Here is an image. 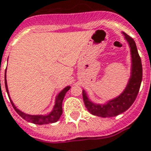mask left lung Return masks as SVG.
I'll use <instances>...</instances> for the list:
<instances>
[{"mask_svg": "<svg viewBox=\"0 0 151 151\" xmlns=\"http://www.w3.org/2000/svg\"><path fill=\"white\" fill-rule=\"evenodd\" d=\"M122 33L130 48L131 68L129 78L123 91L116 97L105 101V104H98L91 101L87 92L83 89L84 104L87 110L93 115L108 118L125 112L133 104L139 92L142 80V60L139 56L134 40L125 32H122Z\"/></svg>", "mask_w": 151, "mask_h": 151, "instance_id": "1", "label": "left lung"}]
</instances>
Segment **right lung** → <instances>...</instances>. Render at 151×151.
<instances>
[{"label": "right lung", "instance_id": "obj_1", "mask_svg": "<svg viewBox=\"0 0 151 151\" xmlns=\"http://www.w3.org/2000/svg\"><path fill=\"white\" fill-rule=\"evenodd\" d=\"M1 82V81H0ZM1 84V83H0ZM5 85H6V89L7 91V94L9 96V101L11 102V105H13L14 110L16 111L19 115L28 122L30 123H35V124H38V125H42V124H47V123H52L57 122L58 120L60 119L61 114L63 113V109H62V102L65 98V94L67 93L71 86H67L65 87L63 90H61L57 96H55V105L53 106L52 110L50 113L46 114H28L26 113H24L23 111L19 110V109H17L15 105L14 104L12 100L10 99L9 94V90H8V86H7V81H6V71L5 73Z\"/></svg>", "mask_w": 151, "mask_h": 151}]
</instances>
